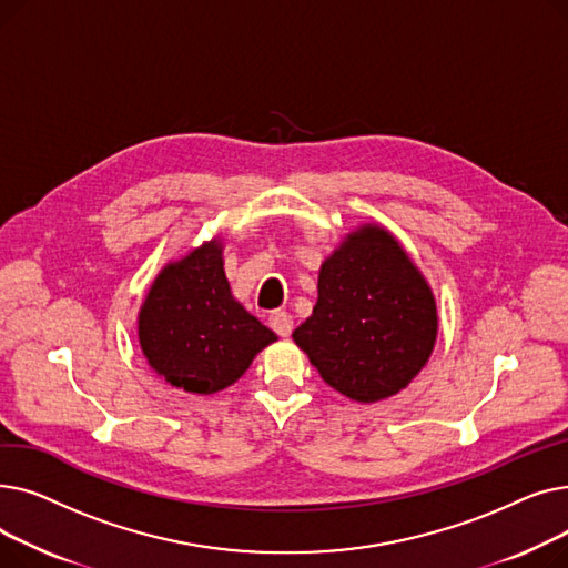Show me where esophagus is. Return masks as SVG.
Instances as JSON below:
<instances>
[{
    "label": "esophagus",
    "mask_w": 568,
    "mask_h": 568,
    "mask_svg": "<svg viewBox=\"0 0 568 568\" xmlns=\"http://www.w3.org/2000/svg\"><path fill=\"white\" fill-rule=\"evenodd\" d=\"M268 326H272V329H274L281 338H287V336L292 334L294 322H292V315H287V313H283V311H276V313L268 315Z\"/></svg>",
    "instance_id": "34e87169"
}]
</instances>
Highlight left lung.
I'll return each instance as SVG.
<instances>
[{"mask_svg": "<svg viewBox=\"0 0 568 568\" xmlns=\"http://www.w3.org/2000/svg\"><path fill=\"white\" fill-rule=\"evenodd\" d=\"M437 326L435 294L422 268L389 230L364 223L322 262L317 302L292 338L332 389L377 403L422 373Z\"/></svg>", "mask_w": 568, "mask_h": 568, "instance_id": "obj_1", "label": "left lung"}]
</instances>
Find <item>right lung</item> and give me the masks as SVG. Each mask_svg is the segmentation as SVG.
<instances>
[{"instance_id":"obj_1","label":"right lung","mask_w":568,"mask_h":568,"mask_svg":"<svg viewBox=\"0 0 568 568\" xmlns=\"http://www.w3.org/2000/svg\"><path fill=\"white\" fill-rule=\"evenodd\" d=\"M138 341L170 386L209 396L234 384L278 336L232 296L214 236L161 268L138 313Z\"/></svg>"}]
</instances>
